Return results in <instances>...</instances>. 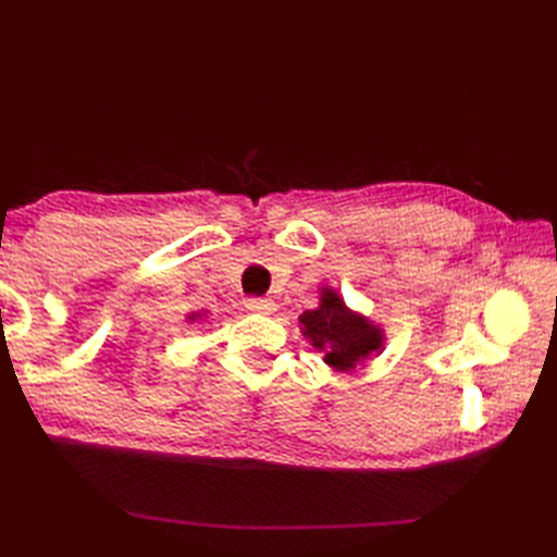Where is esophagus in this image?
I'll return each instance as SVG.
<instances>
[{
  "label": "esophagus",
  "instance_id": "obj_1",
  "mask_svg": "<svg viewBox=\"0 0 557 557\" xmlns=\"http://www.w3.org/2000/svg\"><path fill=\"white\" fill-rule=\"evenodd\" d=\"M246 309L252 313H274L276 305L272 299H264V297H250L246 299Z\"/></svg>",
  "mask_w": 557,
  "mask_h": 557
}]
</instances>
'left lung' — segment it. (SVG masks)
Returning <instances> with one entry per match:
<instances>
[{
    "mask_svg": "<svg viewBox=\"0 0 557 557\" xmlns=\"http://www.w3.org/2000/svg\"><path fill=\"white\" fill-rule=\"evenodd\" d=\"M301 334L313 348L325 352L334 372H350L369 356L383 350V330L372 320L350 311L332 288H323L320 307L299 315Z\"/></svg>",
    "mask_w": 557,
    "mask_h": 557,
    "instance_id": "left-lung-1",
    "label": "left lung"
}]
</instances>
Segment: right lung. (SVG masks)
I'll list each match as a JSON object with an SVG mask.
<instances>
[{
  "label": "right lung",
  "instance_id": "add662e5",
  "mask_svg": "<svg viewBox=\"0 0 557 557\" xmlns=\"http://www.w3.org/2000/svg\"><path fill=\"white\" fill-rule=\"evenodd\" d=\"M197 318H201V313H190L188 315V320H197Z\"/></svg>",
  "mask_w": 557,
  "mask_h": 557
}]
</instances>
